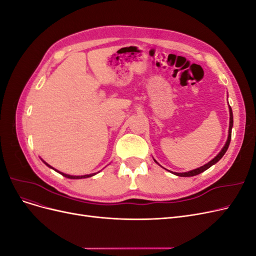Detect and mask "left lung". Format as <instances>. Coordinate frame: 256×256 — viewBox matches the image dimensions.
Masks as SVG:
<instances>
[{
    "instance_id": "obj_1",
    "label": "left lung",
    "mask_w": 256,
    "mask_h": 256,
    "mask_svg": "<svg viewBox=\"0 0 256 256\" xmlns=\"http://www.w3.org/2000/svg\"><path fill=\"white\" fill-rule=\"evenodd\" d=\"M228 109H230V127H228V140H226V144H224V146H223V148L220 150V152L216 154V156L212 159V160H210L208 162V164H204V166H200V168H194V170H191V171H188V172H184V173H176V172H172L174 175H176V176H182V177H190V176H196V175H198V174H200V173H203L204 171H206L207 168H210L212 166H214V164H216V162H218L223 156H224V154L226 152V150H228V145H230V136H232V128H233V111H232V108L228 106ZM154 162H156V164H158V162L154 160Z\"/></svg>"
}]
</instances>
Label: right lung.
I'll use <instances>...</instances> for the list:
<instances>
[{
  "label": "right lung",
  "instance_id": "add662e5",
  "mask_svg": "<svg viewBox=\"0 0 256 256\" xmlns=\"http://www.w3.org/2000/svg\"><path fill=\"white\" fill-rule=\"evenodd\" d=\"M42 162L44 164L47 166H49L50 168H53L54 171H56L58 173H60V175H63V176H65V177H67V178H70V180H81V178H88V177H92V176H94V175H96L97 173H92V174H88V175H81V176H74V175H68V174H65V173H62V172H60V171H58V170H56L54 168H52L50 164H48L47 162L46 161H44L42 160Z\"/></svg>",
  "mask_w": 256,
  "mask_h": 256
}]
</instances>
